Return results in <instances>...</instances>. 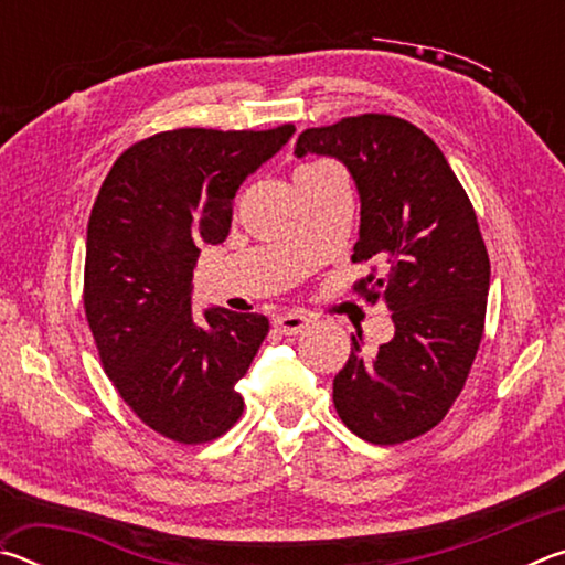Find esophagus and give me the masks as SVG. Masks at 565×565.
I'll return each instance as SVG.
<instances>
[{
    "mask_svg": "<svg viewBox=\"0 0 565 565\" xmlns=\"http://www.w3.org/2000/svg\"><path fill=\"white\" fill-rule=\"evenodd\" d=\"M306 327H309V317H303V313H281V317L274 319V329L284 337H296Z\"/></svg>",
    "mask_w": 565,
    "mask_h": 565,
    "instance_id": "obj_1",
    "label": "esophagus"
}]
</instances>
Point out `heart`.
<instances>
[{"label": "heart", "mask_w": 565, "mask_h": 565, "mask_svg": "<svg viewBox=\"0 0 565 565\" xmlns=\"http://www.w3.org/2000/svg\"><path fill=\"white\" fill-rule=\"evenodd\" d=\"M317 167H327V164H306V167H301V169H296V171H303V169H317Z\"/></svg>", "instance_id": "1"}]
</instances>
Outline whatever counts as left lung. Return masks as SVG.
<instances>
[{
    "label": "left lung",
    "mask_w": 565,
    "mask_h": 565,
    "mask_svg": "<svg viewBox=\"0 0 565 565\" xmlns=\"http://www.w3.org/2000/svg\"><path fill=\"white\" fill-rule=\"evenodd\" d=\"M294 154L349 169L361 202L351 259L384 269L353 291L384 301L396 329L374 353L363 351L361 329L351 337L333 406L363 441H411L454 406L483 337L491 262L473 206L434 139L388 114L306 129Z\"/></svg>",
    "instance_id": "left-lung-1"
}]
</instances>
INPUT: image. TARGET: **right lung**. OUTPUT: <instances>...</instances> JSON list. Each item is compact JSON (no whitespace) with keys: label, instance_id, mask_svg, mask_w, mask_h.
Returning a JSON list of instances; mask_svg holds the SVG:
<instances>
[{"label":"right lung","instance_id":"obj_1","mask_svg":"<svg viewBox=\"0 0 565 565\" xmlns=\"http://www.w3.org/2000/svg\"><path fill=\"white\" fill-rule=\"evenodd\" d=\"M296 129H174L129 147L94 202L84 311L127 406L177 444H206L244 411L236 391L269 333L262 313L191 311L202 244L232 228L238 186Z\"/></svg>","mask_w":565,"mask_h":565}]
</instances>
